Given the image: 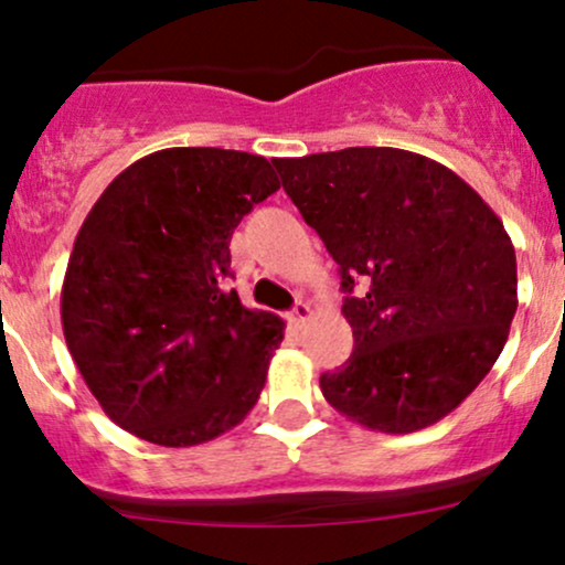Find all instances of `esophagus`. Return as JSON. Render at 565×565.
<instances>
[{
  "label": "esophagus",
  "mask_w": 565,
  "mask_h": 565,
  "mask_svg": "<svg viewBox=\"0 0 565 565\" xmlns=\"http://www.w3.org/2000/svg\"><path fill=\"white\" fill-rule=\"evenodd\" d=\"M310 319H313V308H310V305L308 302H297L295 305V308H291V313H289V321L291 323H295V327H305V323H308Z\"/></svg>",
  "instance_id": "obj_1"
}]
</instances>
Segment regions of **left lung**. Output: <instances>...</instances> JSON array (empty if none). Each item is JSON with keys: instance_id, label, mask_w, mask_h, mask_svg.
Instances as JSON below:
<instances>
[{"instance_id": "left-lung-1", "label": "left lung", "mask_w": 565, "mask_h": 565, "mask_svg": "<svg viewBox=\"0 0 565 565\" xmlns=\"http://www.w3.org/2000/svg\"><path fill=\"white\" fill-rule=\"evenodd\" d=\"M340 265L353 353L321 374L337 412L380 433L436 425L508 342L518 268L502 220L438 161L401 148L274 159Z\"/></svg>"}]
</instances>
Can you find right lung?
<instances>
[{"instance_id":"add662e5","label":"right lung","mask_w":565,"mask_h":565,"mask_svg":"<svg viewBox=\"0 0 565 565\" xmlns=\"http://www.w3.org/2000/svg\"><path fill=\"white\" fill-rule=\"evenodd\" d=\"M278 188L257 153L164 148L116 174L84 217L63 278V334L127 433L196 446L257 404L284 321L244 308L223 278L236 225Z\"/></svg>"}]
</instances>
